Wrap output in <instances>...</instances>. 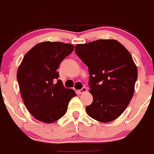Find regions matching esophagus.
I'll use <instances>...</instances> for the list:
<instances>
[{
  "label": "esophagus",
  "instance_id": "esophagus-1",
  "mask_svg": "<svg viewBox=\"0 0 154 154\" xmlns=\"http://www.w3.org/2000/svg\"><path fill=\"white\" fill-rule=\"evenodd\" d=\"M87 91H88V90L86 88H82L80 89V90H77V94H84V93L87 92Z\"/></svg>",
  "mask_w": 154,
  "mask_h": 154
}]
</instances>
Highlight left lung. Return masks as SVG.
<instances>
[{
  "mask_svg": "<svg viewBox=\"0 0 154 154\" xmlns=\"http://www.w3.org/2000/svg\"><path fill=\"white\" fill-rule=\"evenodd\" d=\"M88 67L93 102L85 107L90 117L109 123L124 112L134 92L137 68L124 45L115 39H99L75 46Z\"/></svg>",
  "mask_w": 154,
  "mask_h": 154,
  "instance_id": "1",
  "label": "left lung"
}]
</instances>
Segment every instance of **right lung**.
Masks as SVG:
<instances>
[{"instance_id": "right-lung-1", "label": "right lung", "mask_w": 154, "mask_h": 154, "mask_svg": "<svg viewBox=\"0 0 154 154\" xmlns=\"http://www.w3.org/2000/svg\"><path fill=\"white\" fill-rule=\"evenodd\" d=\"M73 45L43 42L27 52L17 74L20 93L27 109L36 120L52 124L66 114L69 102L76 96L65 88L57 70L72 53Z\"/></svg>"}]
</instances>
